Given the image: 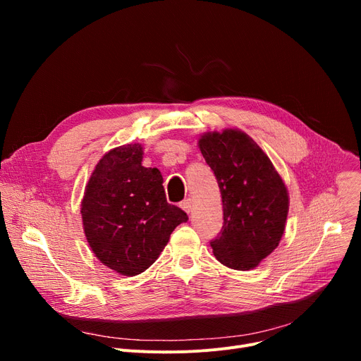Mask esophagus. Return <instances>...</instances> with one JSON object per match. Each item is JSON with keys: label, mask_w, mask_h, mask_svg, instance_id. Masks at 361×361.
<instances>
[{"label": "esophagus", "mask_w": 361, "mask_h": 361, "mask_svg": "<svg viewBox=\"0 0 361 361\" xmlns=\"http://www.w3.org/2000/svg\"><path fill=\"white\" fill-rule=\"evenodd\" d=\"M180 206H181V209H183L184 212L190 214V211H192V206H193V203H192V199H185V200H183Z\"/></svg>", "instance_id": "34e87169"}]
</instances>
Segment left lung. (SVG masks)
I'll return each mask as SVG.
<instances>
[{
	"label": "left lung",
	"mask_w": 361,
	"mask_h": 361,
	"mask_svg": "<svg viewBox=\"0 0 361 361\" xmlns=\"http://www.w3.org/2000/svg\"><path fill=\"white\" fill-rule=\"evenodd\" d=\"M216 177L224 224L211 240L216 259L237 271L256 268L279 244L288 215V193L271 159L240 130L206 133L199 140Z\"/></svg>",
	"instance_id": "8db88e82"
}]
</instances>
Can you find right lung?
I'll return each mask as SVG.
<instances>
[{
	"instance_id": "right-lung-1",
	"label": "right lung",
	"mask_w": 361,
	"mask_h": 361,
	"mask_svg": "<svg viewBox=\"0 0 361 361\" xmlns=\"http://www.w3.org/2000/svg\"><path fill=\"white\" fill-rule=\"evenodd\" d=\"M140 145L109 150L98 162L82 202L90 249L105 267L126 276L146 271L188 216L165 197L158 168L142 165Z\"/></svg>"
}]
</instances>
